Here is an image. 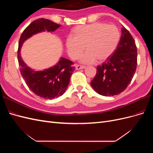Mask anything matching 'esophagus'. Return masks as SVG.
Returning <instances> with one entry per match:
<instances>
[{
  "mask_svg": "<svg viewBox=\"0 0 153 153\" xmlns=\"http://www.w3.org/2000/svg\"><path fill=\"white\" fill-rule=\"evenodd\" d=\"M75 68H76V69H81L85 68V66H82V65H80V64H76Z\"/></svg>",
  "mask_w": 153,
  "mask_h": 153,
  "instance_id": "obj_1",
  "label": "esophagus"
}]
</instances>
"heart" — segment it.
Returning a JSON list of instances; mask_svg holds the SVG:
<instances>
[{
  "label": "heart",
  "mask_w": 153,
  "mask_h": 153,
  "mask_svg": "<svg viewBox=\"0 0 153 153\" xmlns=\"http://www.w3.org/2000/svg\"><path fill=\"white\" fill-rule=\"evenodd\" d=\"M120 39L121 34L116 26L96 22L76 27L73 34L68 36L66 43L68 54L73 59L79 57L86 48L80 61L88 64L110 57L117 48Z\"/></svg>",
  "instance_id": "b5f03b06"
}]
</instances>
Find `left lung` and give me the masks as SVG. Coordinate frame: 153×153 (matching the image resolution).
Wrapping results in <instances>:
<instances>
[{
    "mask_svg": "<svg viewBox=\"0 0 153 153\" xmlns=\"http://www.w3.org/2000/svg\"><path fill=\"white\" fill-rule=\"evenodd\" d=\"M137 65L135 41L130 32L123 27L117 49L112 56L97 67L96 76L91 85L100 95H117L130 84Z\"/></svg>",
    "mask_w": 153,
    "mask_h": 153,
    "instance_id": "8db88e82",
    "label": "left lung"
}]
</instances>
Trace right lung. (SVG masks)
<instances>
[{
  "instance_id": "add662e5",
  "label": "right lung",
  "mask_w": 153,
  "mask_h": 153,
  "mask_svg": "<svg viewBox=\"0 0 153 153\" xmlns=\"http://www.w3.org/2000/svg\"><path fill=\"white\" fill-rule=\"evenodd\" d=\"M60 26L45 18L34 20L23 31L18 43L17 57L21 75L29 89L37 96L45 99L57 98L64 93L72 73L75 69L74 63L67 59L61 58L56 65L52 68L43 71H34L22 61L20 48L23 43L32 35L45 30L53 32Z\"/></svg>"
}]
</instances>
